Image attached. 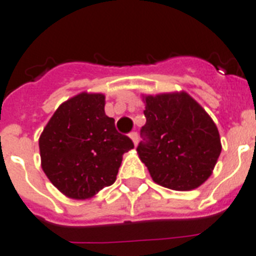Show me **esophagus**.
<instances>
[{
    "instance_id": "esophagus-1",
    "label": "esophagus",
    "mask_w": 256,
    "mask_h": 256,
    "mask_svg": "<svg viewBox=\"0 0 256 256\" xmlns=\"http://www.w3.org/2000/svg\"><path fill=\"white\" fill-rule=\"evenodd\" d=\"M128 136H130V138H132V143H134L135 146L138 144V142H139V135H138V132H130V135H128Z\"/></svg>"
}]
</instances>
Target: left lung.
Instances as JSON below:
<instances>
[{
  "label": "left lung",
  "mask_w": 256,
  "mask_h": 256,
  "mask_svg": "<svg viewBox=\"0 0 256 256\" xmlns=\"http://www.w3.org/2000/svg\"><path fill=\"white\" fill-rule=\"evenodd\" d=\"M146 124L136 151L156 184L192 190L211 176L221 154L218 130L186 92L146 96Z\"/></svg>",
  "instance_id": "left-lung-1"
}]
</instances>
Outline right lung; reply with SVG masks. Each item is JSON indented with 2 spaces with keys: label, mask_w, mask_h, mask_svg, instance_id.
I'll return each instance as SVG.
<instances>
[{
  "label": "right lung",
  "mask_w": 256,
  "mask_h": 256,
  "mask_svg": "<svg viewBox=\"0 0 256 256\" xmlns=\"http://www.w3.org/2000/svg\"><path fill=\"white\" fill-rule=\"evenodd\" d=\"M104 106V95L82 92L60 105L38 139L42 170L72 199H87L114 184L122 154L134 148Z\"/></svg>",
  "instance_id": "obj_1"
}]
</instances>
